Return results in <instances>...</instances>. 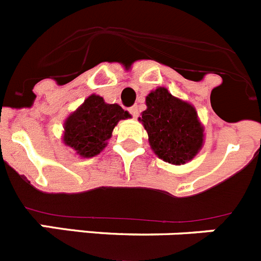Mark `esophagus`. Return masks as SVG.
Here are the masks:
<instances>
[{
	"instance_id": "obj_1",
	"label": "esophagus",
	"mask_w": 261,
	"mask_h": 261,
	"mask_svg": "<svg viewBox=\"0 0 261 261\" xmlns=\"http://www.w3.org/2000/svg\"><path fill=\"white\" fill-rule=\"evenodd\" d=\"M128 112H130L134 118H138V116H139V108H138V105H133V107L128 108Z\"/></svg>"
}]
</instances>
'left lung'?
<instances>
[{
	"label": "left lung",
	"instance_id": "1",
	"mask_svg": "<svg viewBox=\"0 0 261 261\" xmlns=\"http://www.w3.org/2000/svg\"><path fill=\"white\" fill-rule=\"evenodd\" d=\"M142 118L154 153L164 161L180 165L194 159L203 145V127L194 107L157 88L145 98Z\"/></svg>",
	"mask_w": 261,
	"mask_h": 261
}]
</instances>
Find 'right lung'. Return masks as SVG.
<instances>
[{"label":"right lung","instance_id":"1","mask_svg":"<svg viewBox=\"0 0 261 261\" xmlns=\"http://www.w3.org/2000/svg\"><path fill=\"white\" fill-rule=\"evenodd\" d=\"M130 117L117 104H107L100 96L91 95L65 122L63 142L82 157L100 153L118 121Z\"/></svg>","mask_w":261,"mask_h":261}]
</instances>
